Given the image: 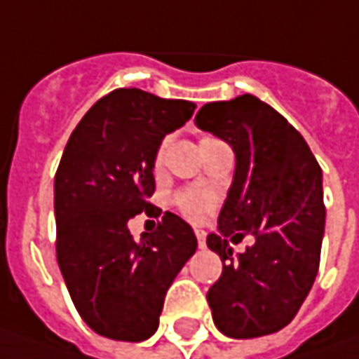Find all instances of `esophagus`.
<instances>
[{"label":"esophagus","instance_id":"esophagus-1","mask_svg":"<svg viewBox=\"0 0 359 359\" xmlns=\"http://www.w3.org/2000/svg\"><path fill=\"white\" fill-rule=\"evenodd\" d=\"M196 238H198V245L205 248V231L203 229H196Z\"/></svg>","mask_w":359,"mask_h":359}]
</instances>
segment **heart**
<instances>
[{
    "label": "heart",
    "mask_w": 359,
    "mask_h": 359,
    "mask_svg": "<svg viewBox=\"0 0 359 359\" xmlns=\"http://www.w3.org/2000/svg\"><path fill=\"white\" fill-rule=\"evenodd\" d=\"M165 163V144H161L154 156V170L161 172ZM175 205L180 208V212L187 215L189 219L200 222L214 208V196L205 189H184L180 194H175Z\"/></svg>",
    "instance_id": "obj_1"
}]
</instances>
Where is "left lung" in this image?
<instances>
[{
	"label": "left lung",
	"instance_id": "obj_1",
	"mask_svg": "<svg viewBox=\"0 0 359 359\" xmlns=\"http://www.w3.org/2000/svg\"><path fill=\"white\" fill-rule=\"evenodd\" d=\"M196 126L231 145L236 172L208 248L224 271L208 292L215 327L259 338L294 320L320 268L325 208L322 168L306 140L271 105L243 93L205 104ZM255 236L243 255L228 239Z\"/></svg>",
	"mask_w": 359,
	"mask_h": 359
}]
</instances>
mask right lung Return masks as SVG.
Returning a JSON list of instances; mask_svg holds the SVG:
<instances>
[{
    "label": "right lung",
    "mask_w": 359,
    "mask_h": 359,
    "mask_svg": "<svg viewBox=\"0 0 359 359\" xmlns=\"http://www.w3.org/2000/svg\"><path fill=\"white\" fill-rule=\"evenodd\" d=\"M196 104L119 88L77 123L53 184L57 264L81 320L100 336L144 341L156 334L170 285L198 240L165 212L135 240L128 222L154 205V156Z\"/></svg>",
    "instance_id": "1"
}]
</instances>
